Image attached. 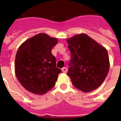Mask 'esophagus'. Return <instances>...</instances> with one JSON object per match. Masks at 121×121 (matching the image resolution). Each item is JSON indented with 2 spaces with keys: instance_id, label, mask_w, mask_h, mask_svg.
<instances>
[{
  "instance_id": "1",
  "label": "esophagus",
  "mask_w": 121,
  "mask_h": 121,
  "mask_svg": "<svg viewBox=\"0 0 121 121\" xmlns=\"http://www.w3.org/2000/svg\"><path fill=\"white\" fill-rule=\"evenodd\" d=\"M61 70H62V72H63V73H66L67 71H68V69H67L66 67H64V68H63L62 69H61Z\"/></svg>"
}]
</instances>
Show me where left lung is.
<instances>
[{
	"instance_id": "obj_1",
	"label": "left lung",
	"mask_w": 121,
	"mask_h": 121,
	"mask_svg": "<svg viewBox=\"0 0 121 121\" xmlns=\"http://www.w3.org/2000/svg\"><path fill=\"white\" fill-rule=\"evenodd\" d=\"M67 43L71 53L67 75L72 84L84 92L97 89L109 70L106 49L85 34L75 35Z\"/></svg>"
}]
</instances>
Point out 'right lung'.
Instances as JSON below:
<instances>
[{
  "label": "right lung",
  "instance_id": "1",
  "mask_svg": "<svg viewBox=\"0 0 121 121\" xmlns=\"http://www.w3.org/2000/svg\"><path fill=\"white\" fill-rule=\"evenodd\" d=\"M58 40L41 33L26 41L16 53L15 72L21 84L29 92L43 95L55 85L61 70L56 66L51 49Z\"/></svg>",
  "mask_w": 121,
  "mask_h": 121
}]
</instances>
